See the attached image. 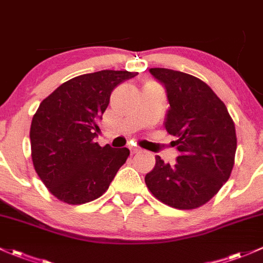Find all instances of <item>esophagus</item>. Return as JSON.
<instances>
[{
    "mask_svg": "<svg viewBox=\"0 0 263 263\" xmlns=\"http://www.w3.org/2000/svg\"><path fill=\"white\" fill-rule=\"evenodd\" d=\"M130 153L132 154H135V153H138V152H139V148H137V146H130Z\"/></svg>",
    "mask_w": 263,
    "mask_h": 263,
    "instance_id": "1",
    "label": "esophagus"
}]
</instances>
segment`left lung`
I'll return each mask as SVG.
<instances>
[{
	"mask_svg": "<svg viewBox=\"0 0 263 263\" xmlns=\"http://www.w3.org/2000/svg\"><path fill=\"white\" fill-rule=\"evenodd\" d=\"M149 72L165 87L169 109L164 126L177 138L173 146L179 155L174 165L157 155L145 184L164 204L194 210L231 176L237 149L234 123L224 103L196 76L163 67Z\"/></svg>",
	"mask_w": 263,
	"mask_h": 263,
	"instance_id": "obj_1",
	"label": "left lung"
}]
</instances>
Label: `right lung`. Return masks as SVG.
<instances>
[{"instance_id":"1","label":"right lung","mask_w":263,"mask_h":263,"mask_svg":"<svg viewBox=\"0 0 263 263\" xmlns=\"http://www.w3.org/2000/svg\"><path fill=\"white\" fill-rule=\"evenodd\" d=\"M137 74L101 70L76 76L42 100L31 123V157L58 199L83 204L99 198L126 162L128 148L100 146L94 138L112 90Z\"/></svg>"}]
</instances>
